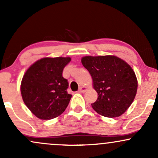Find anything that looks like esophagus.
Returning <instances> with one entry per match:
<instances>
[{"instance_id":"esophagus-1","label":"esophagus","mask_w":158,"mask_h":158,"mask_svg":"<svg viewBox=\"0 0 158 158\" xmlns=\"http://www.w3.org/2000/svg\"><path fill=\"white\" fill-rule=\"evenodd\" d=\"M87 90H88V88H87V87L81 86V87H80V88H79V93H85V91H87Z\"/></svg>"}]
</instances>
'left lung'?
Returning <instances> with one entry per match:
<instances>
[{
  "label": "left lung",
  "mask_w": 158,
  "mask_h": 158,
  "mask_svg": "<svg viewBox=\"0 0 158 158\" xmlns=\"http://www.w3.org/2000/svg\"><path fill=\"white\" fill-rule=\"evenodd\" d=\"M81 64L89 71L98 94L91 104L97 113L106 117H119L135 99L137 79L131 67L115 56H84Z\"/></svg>",
  "instance_id": "left-lung-1"
}]
</instances>
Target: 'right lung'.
Returning a JSON list of instances; mask_svg holds the SVG:
<instances>
[{"mask_svg":"<svg viewBox=\"0 0 158 158\" xmlns=\"http://www.w3.org/2000/svg\"><path fill=\"white\" fill-rule=\"evenodd\" d=\"M70 57L42 58L25 72L21 83L23 102L41 119H51L64 111L72 95L68 94V82L62 77Z\"/></svg>","mask_w":158,"mask_h":158,"instance_id":"1","label":"right lung"}]
</instances>
